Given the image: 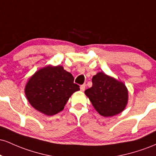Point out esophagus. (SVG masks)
Here are the masks:
<instances>
[{
    "instance_id": "34e87169",
    "label": "esophagus",
    "mask_w": 156,
    "mask_h": 156,
    "mask_svg": "<svg viewBox=\"0 0 156 156\" xmlns=\"http://www.w3.org/2000/svg\"><path fill=\"white\" fill-rule=\"evenodd\" d=\"M85 88H86V86L84 85H81L80 86V91H82V92H83L84 90H85Z\"/></svg>"
}]
</instances>
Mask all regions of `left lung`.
Listing matches in <instances>:
<instances>
[{"label":"left lung","instance_id":"obj_1","mask_svg":"<svg viewBox=\"0 0 156 156\" xmlns=\"http://www.w3.org/2000/svg\"><path fill=\"white\" fill-rule=\"evenodd\" d=\"M92 80V87L84 93L101 115L112 117L124 110L128 103V92L122 82L103 72L97 73Z\"/></svg>","mask_w":156,"mask_h":156}]
</instances>
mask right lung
I'll list each match as a JSON object with an SVG mask.
<instances>
[{"mask_svg": "<svg viewBox=\"0 0 156 156\" xmlns=\"http://www.w3.org/2000/svg\"><path fill=\"white\" fill-rule=\"evenodd\" d=\"M74 78L62 66H47L29 78L25 87L28 102L36 110L48 116L60 112L71 95L79 91Z\"/></svg>", "mask_w": 156, "mask_h": 156, "instance_id": "1", "label": "right lung"}]
</instances>
